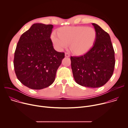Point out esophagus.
I'll return each mask as SVG.
<instances>
[{
	"label": "esophagus",
	"mask_w": 128,
	"mask_h": 128,
	"mask_svg": "<svg viewBox=\"0 0 128 128\" xmlns=\"http://www.w3.org/2000/svg\"><path fill=\"white\" fill-rule=\"evenodd\" d=\"M65 57H70V54H69L68 53H67V52H66V53L65 54Z\"/></svg>",
	"instance_id": "obj_1"
}]
</instances>
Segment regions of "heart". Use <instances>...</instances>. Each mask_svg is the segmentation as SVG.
<instances>
[{"mask_svg": "<svg viewBox=\"0 0 128 128\" xmlns=\"http://www.w3.org/2000/svg\"><path fill=\"white\" fill-rule=\"evenodd\" d=\"M96 36V31L92 28L74 26L60 28L58 35L53 34L50 38L57 50L62 51L70 44V48L73 52L78 55H82L93 46Z\"/></svg>", "mask_w": 128, "mask_h": 128, "instance_id": "heart-1", "label": "heart"}]
</instances>
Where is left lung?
Instances as JSON below:
<instances>
[{
    "label": "left lung",
    "instance_id": "left-lung-1",
    "mask_svg": "<svg viewBox=\"0 0 128 128\" xmlns=\"http://www.w3.org/2000/svg\"><path fill=\"white\" fill-rule=\"evenodd\" d=\"M96 36L92 48L84 55L71 57L75 81L78 84L96 88L111 78L115 65L114 51L109 35L98 25L92 23Z\"/></svg>",
    "mask_w": 128,
    "mask_h": 128
}]
</instances>
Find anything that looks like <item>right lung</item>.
<instances>
[{"label": "right lung", "instance_id": "right-lung-1", "mask_svg": "<svg viewBox=\"0 0 128 128\" xmlns=\"http://www.w3.org/2000/svg\"><path fill=\"white\" fill-rule=\"evenodd\" d=\"M54 26L33 24L19 39L14 52V65L16 76L24 86L40 90L50 86L65 57L54 48L50 34Z\"/></svg>", "mask_w": 128, "mask_h": 128}]
</instances>
